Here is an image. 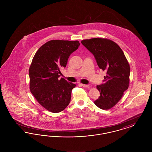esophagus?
Segmentation results:
<instances>
[{
    "instance_id": "esophagus-1",
    "label": "esophagus",
    "mask_w": 152,
    "mask_h": 152,
    "mask_svg": "<svg viewBox=\"0 0 152 152\" xmlns=\"http://www.w3.org/2000/svg\"><path fill=\"white\" fill-rule=\"evenodd\" d=\"M81 86L82 87H84V88H87V87H89V85H87V84H81Z\"/></svg>"
}]
</instances>
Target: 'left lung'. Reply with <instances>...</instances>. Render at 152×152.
<instances>
[{"instance_id":"8db88e82","label":"left lung","mask_w":152,"mask_h":152,"mask_svg":"<svg viewBox=\"0 0 152 152\" xmlns=\"http://www.w3.org/2000/svg\"><path fill=\"white\" fill-rule=\"evenodd\" d=\"M81 43L94 54L99 68L107 72L104 83L96 87L100 96L94 104L101 109H111L129 87V64L119 45L111 40L92 38L83 40Z\"/></svg>"}]
</instances>
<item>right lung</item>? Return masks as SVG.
Returning <instances> with one entry per match:
<instances>
[{"label": "right lung", "instance_id": "add662e5", "mask_svg": "<svg viewBox=\"0 0 152 152\" xmlns=\"http://www.w3.org/2000/svg\"><path fill=\"white\" fill-rule=\"evenodd\" d=\"M80 45L79 41L52 40L35 54L29 66V89L37 102L52 112L63 111L71 101L76 84L58 79L70 55Z\"/></svg>", "mask_w": 152, "mask_h": 152}]
</instances>
